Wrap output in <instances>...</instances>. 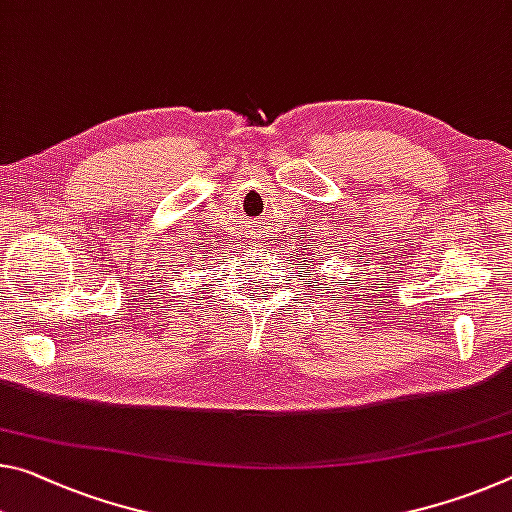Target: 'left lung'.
<instances>
[{"label": "left lung", "mask_w": 512, "mask_h": 512, "mask_svg": "<svg viewBox=\"0 0 512 512\" xmlns=\"http://www.w3.org/2000/svg\"><path fill=\"white\" fill-rule=\"evenodd\" d=\"M303 250H305V248H303ZM323 253H328V250H326V248H323ZM319 259H323V262H328V257H319ZM305 262H307V257H305ZM310 275H312V273H310ZM319 278H321V280H326V275H323V273H319ZM330 285H332V287H335V282H330ZM310 287H312V285H310ZM337 294H342V291H337Z\"/></svg>", "instance_id": "obj_1"}]
</instances>
